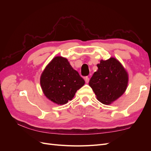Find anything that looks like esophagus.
<instances>
[{
	"label": "esophagus",
	"instance_id": "obj_1",
	"mask_svg": "<svg viewBox=\"0 0 151 151\" xmlns=\"http://www.w3.org/2000/svg\"><path fill=\"white\" fill-rule=\"evenodd\" d=\"M84 79H85L86 83H88L89 81V77H86Z\"/></svg>",
	"mask_w": 151,
	"mask_h": 151
}]
</instances>
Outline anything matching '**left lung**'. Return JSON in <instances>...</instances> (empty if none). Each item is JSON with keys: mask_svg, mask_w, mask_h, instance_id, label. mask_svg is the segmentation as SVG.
I'll list each match as a JSON object with an SVG mask.
<instances>
[{"mask_svg": "<svg viewBox=\"0 0 151 151\" xmlns=\"http://www.w3.org/2000/svg\"><path fill=\"white\" fill-rule=\"evenodd\" d=\"M97 67L98 69L94 73L89 84L98 101L109 104L125 93L129 76L121 63L113 57L101 60Z\"/></svg>", "mask_w": 151, "mask_h": 151, "instance_id": "obj_1", "label": "left lung"}]
</instances>
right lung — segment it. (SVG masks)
I'll return each instance as SVG.
<instances>
[{
	"instance_id": "1",
	"label": "right lung",
	"mask_w": 151,
	"mask_h": 151,
	"mask_svg": "<svg viewBox=\"0 0 151 151\" xmlns=\"http://www.w3.org/2000/svg\"><path fill=\"white\" fill-rule=\"evenodd\" d=\"M85 84L79 73L62 57L53 58L40 77L44 94L57 104H64L74 97L77 91Z\"/></svg>"
}]
</instances>
